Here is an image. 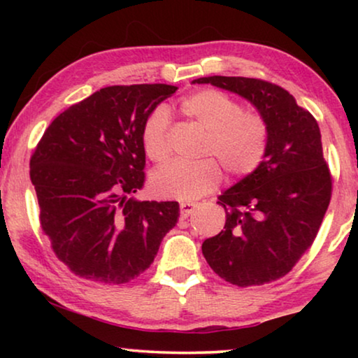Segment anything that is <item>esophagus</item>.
Instances as JSON below:
<instances>
[{"instance_id":"1","label":"esophagus","mask_w":358,"mask_h":358,"mask_svg":"<svg viewBox=\"0 0 358 358\" xmlns=\"http://www.w3.org/2000/svg\"><path fill=\"white\" fill-rule=\"evenodd\" d=\"M195 207H197V203L194 202H180V217L187 218L189 215H192Z\"/></svg>"}]
</instances>
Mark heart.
I'll return each instance as SVG.
<instances>
[{"instance_id":"heart-1","label":"heart","mask_w":358,"mask_h":358,"mask_svg":"<svg viewBox=\"0 0 358 358\" xmlns=\"http://www.w3.org/2000/svg\"><path fill=\"white\" fill-rule=\"evenodd\" d=\"M180 109L190 120L205 130L200 156H210L197 163H171L151 176L155 194L164 199L197 200L213 192L222 182V168L228 174L248 176L262 163L268 145V124L257 110L241 109L239 102L218 90L194 92L180 102ZM169 112L158 107L145 120L141 141L148 158L164 161L169 155ZM217 159L216 162L211 159Z\"/></svg>"}]
</instances>
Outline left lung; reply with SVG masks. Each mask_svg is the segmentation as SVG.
<instances>
[{
	"instance_id": "1",
	"label": "left lung",
	"mask_w": 358,
	"mask_h": 358,
	"mask_svg": "<svg viewBox=\"0 0 358 358\" xmlns=\"http://www.w3.org/2000/svg\"><path fill=\"white\" fill-rule=\"evenodd\" d=\"M192 83L244 97L266 117L271 131L259 168L218 197L227 223L217 236L205 239L203 257L233 285L277 280L311 246L329 207L332 179L320 127L290 92L272 83L243 76Z\"/></svg>"
}]
</instances>
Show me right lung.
Instances as JSON below:
<instances>
[{"instance_id": "obj_1", "label": "right lung", "mask_w": 358, "mask_h": 358, "mask_svg": "<svg viewBox=\"0 0 358 358\" xmlns=\"http://www.w3.org/2000/svg\"><path fill=\"white\" fill-rule=\"evenodd\" d=\"M171 85L109 86L62 112L31 158L41 224L78 277L120 285L155 261L178 202L130 197L145 182L141 130Z\"/></svg>"}]
</instances>
